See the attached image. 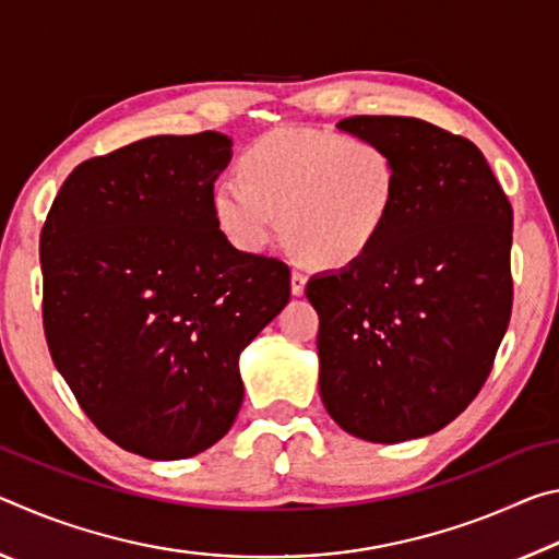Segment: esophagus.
<instances>
[{
	"label": "esophagus",
	"mask_w": 559,
	"mask_h": 559,
	"mask_svg": "<svg viewBox=\"0 0 559 559\" xmlns=\"http://www.w3.org/2000/svg\"><path fill=\"white\" fill-rule=\"evenodd\" d=\"M306 283H308L306 273L293 271L290 273V290H293V296H302V293H306Z\"/></svg>",
	"instance_id": "esophagus-1"
}]
</instances>
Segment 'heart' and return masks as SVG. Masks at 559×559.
Here are the masks:
<instances>
[{"instance_id": "b5f03b06", "label": "heart", "mask_w": 559, "mask_h": 559, "mask_svg": "<svg viewBox=\"0 0 559 559\" xmlns=\"http://www.w3.org/2000/svg\"><path fill=\"white\" fill-rule=\"evenodd\" d=\"M396 202L400 165L382 143L281 128L243 150L239 182L216 187L212 210L236 249H266L281 226L310 266L345 269L382 239Z\"/></svg>"}]
</instances>
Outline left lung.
Returning <instances> with one entry per match:
<instances>
[{
	"mask_svg": "<svg viewBox=\"0 0 559 559\" xmlns=\"http://www.w3.org/2000/svg\"><path fill=\"white\" fill-rule=\"evenodd\" d=\"M337 128L390 150L400 202L365 259L308 281L320 396L357 439H419L456 419L493 367L513 308V206L466 138L402 116Z\"/></svg>",
	"mask_w": 559,
	"mask_h": 559,
	"instance_id": "obj_1",
	"label": "left lung"
}]
</instances>
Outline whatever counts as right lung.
Masks as SVG:
<instances>
[{
	"label": "right lung",
	"instance_id": "right-lung-1",
	"mask_svg": "<svg viewBox=\"0 0 559 559\" xmlns=\"http://www.w3.org/2000/svg\"><path fill=\"white\" fill-rule=\"evenodd\" d=\"M231 140L155 135L81 163L41 229L56 370L120 449L177 461L243 402L241 349L290 298V269L234 249L214 219Z\"/></svg>",
	"mask_w": 559,
	"mask_h": 559
}]
</instances>
